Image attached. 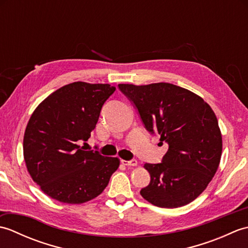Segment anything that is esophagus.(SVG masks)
Listing matches in <instances>:
<instances>
[{
	"instance_id": "34e87169",
	"label": "esophagus",
	"mask_w": 248,
	"mask_h": 248,
	"mask_svg": "<svg viewBox=\"0 0 248 248\" xmlns=\"http://www.w3.org/2000/svg\"><path fill=\"white\" fill-rule=\"evenodd\" d=\"M121 163L125 166H136L138 165V161L136 160H130V161H125V160H121Z\"/></svg>"
}]
</instances>
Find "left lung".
<instances>
[{
	"mask_svg": "<svg viewBox=\"0 0 248 248\" xmlns=\"http://www.w3.org/2000/svg\"><path fill=\"white\" fill-rule=\"evenodd\" d=\"M118 87L138 109L146 130L168 145L162 163L144 165L150 183L140 195L160 208L192 202L212 180L222 155V134L211 107L170 83Z\"/></svg>",
	"mask_w": 248,
	"mask_h": 248,
	"instance_id": "1",
	"label": "left lung"
}]
</instances>
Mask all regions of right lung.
Instances as JSON below:
<instances>
[{
  "label": "right lung",
  "instance_id": "1",
  "mask_svg": "<svg viewBox=\"0 0 248 248\" xmlns=\"http://www.w3.org/2000/svg\"><path fill=\"white\" fill-rule=\"evenodd\" d=\"M115 89L109 84H68L31 114L23 139L24 161L31 179L51 198L73 204L89 202L117 170L118 157L78 145L91 138L102 105Z\"/></svg>",
  "mask_w": 248,
  "mask_h": 248
}]
</instances>
